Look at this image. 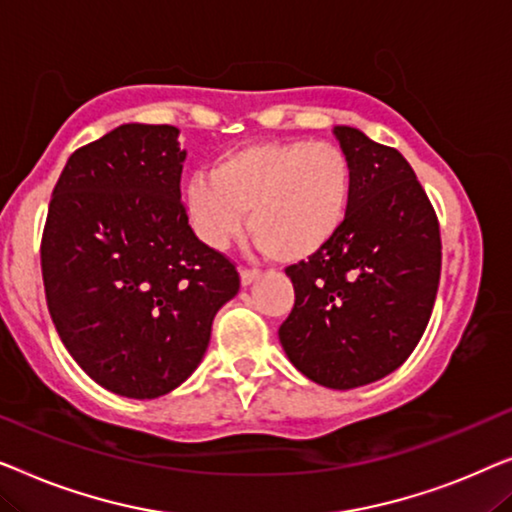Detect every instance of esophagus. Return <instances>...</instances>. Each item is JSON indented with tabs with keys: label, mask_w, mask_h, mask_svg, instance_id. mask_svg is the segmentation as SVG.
<instances>
[{
	"label": "esophagus",
	"mask_w": 512,
	"mask_h": 512,
	"mask_svg": "<svg viewBox=\"0 0 512 512\" xmlns=\"http://www.w3.org/2000/svg\"><path fill=\"white\" fill-rule=\"evenodd\" d=\"M257 276H259V271H255V269H241V285L248 287Z\"/></svg>",
	"instance_id": "34e87169"
}]
</instances>
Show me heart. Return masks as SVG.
<instances>
[{
    "label": "heart",
    "instance_id": "heart-1",
    "mask_svg": "<svg viewBox=\"0 0 512 512\" xmlns=\"http://www.w3.org/2000/svg\"><path fill=\"white\" fill-rule=\"evenodd\" d=\"M352 201V162L329 141H259L229 150L211 176L194 174L183 204L194 234L225 250L248 229L278 262L320 253L341 232Z\"/></svg>",
    "mask_w": 512,
    "mask_h": 512
}]
</instances>
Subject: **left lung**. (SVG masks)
<instances>
[{
	"mask_svg": "<svg viewBox=\"0 0 512 512\" xmlns=\"http://www.w3.org/2000/svg\"><path fill=\"white\" fill-rule=\"evenodd\" d=\"M334 136L352 162L350 211L320 253L285 269L294 308L278 338L313 383L352 390L390 376L420 343L441 278V232L399 150L348 125Z\"/></svg>",
	"mask_w": 512,
	"mask_h": 512,
	"instance_id": "8db88e82",
	"label": "left lung"
}]
</instances>
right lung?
Returning a JSON list of instances; mask_svg holds the SVG:
<instances>
[{
    "label": "right lung",
    "mask_w": 512,
    "mask_h": 512,
    "mask_svg": "<svg viewBox=\"0 0 512 512\" xmlns=\"http://www.w3.org/2000/svg\"><path fill=\"white\" fill-rule=\"evenodd\" d=\"M178 127H115L64 164L41 271L50 318L88 376L157 399L197 369L239 271L194 236L181 204Z\"/></svg>",
    "instance_id": "1"
}]
</instances>
